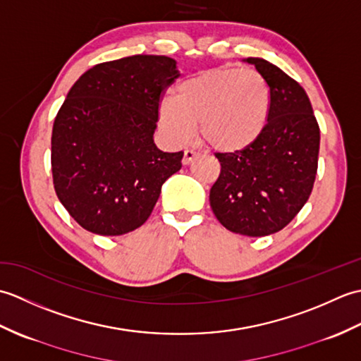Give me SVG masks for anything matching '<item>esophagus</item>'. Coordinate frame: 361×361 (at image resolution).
I'll use <instances>...</instances> for the list:
<instances>
[{
	"mask_svg": "<svg viewBox=\"0 0 361 361\" xmlns=\"http://www.w3.org/2000/svg\"><path fill=\"white\" fill-rule=\"evenodd\" d=\"M197 157H198L197 152H194V150H185V155H183V164L189 166Z\"/></svg>",
	"mask_w": 361,
	"mask_h": 361,
	"instance_id": "obj_1",
	"label": "esophagus"
}]
</instances>
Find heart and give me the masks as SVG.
<instances>
[{"label": "heart", "mask_w": 361, "mask_h": 361, "mask_svg": "<svg viewBox=\"0 0 361 361\" xmlns=\"http://www.w3.org/2000/svg\"><path fill=\"white\" fill-rule=\"evenodd\" d=\"M271 91L255 70L219 66L183 80L176 97L158 102V127L166 140L185 144L195 133L206 147L231 155L251 147L268 124Z\"/></svg>", "instance_id": "obj_1"}]
</instances>
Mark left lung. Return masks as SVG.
<instances>
[{"label":"left lung","instance_id":"8db88e82","mask_svg":"<svg viewBox=\"0 0 361 361\" xmlns=\"http://www.w3.org/2000/svg\"><path fill=\"white\" fill-rule=\"evenodd\" d=\"M243 62L255 65L270 87V118L251 147L217 153L221 171L209 203L229 231L262 237L287 226L309 200L318 169L319 127L296 80L264 59Z\"/></svg>","mask_w":361,"mask_h":361}]
</instances>
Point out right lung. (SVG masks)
<instances>
[{"label":"right lung","instance_id":"right-lung-1","mask_svg":"<svg viewBox=\"0 0 361 361\" xmlns=\"http://www.w3.org/2000/svg\"><path fill=\"white\" fill-rule=\"evenodd\" d=\"M166 56H132L83 73L54 121L56 194L87 231L121 235L140 228L183 152L157 147L161 93L178 78Z\"/></svg>","mask_w":361,"mask_h":361}]
</instances>
